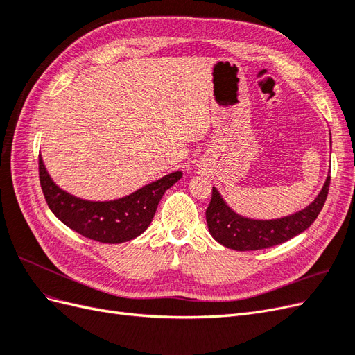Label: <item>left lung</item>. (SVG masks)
<instances>
[{
	"mask_svg": "<svg viewBox=\"0 0 355 355\" xmlns=\"http://www.w3.org/2000/svg\"><path fill=\"white\" fill-rule=\"evenodd\" d=\"M330 185L327 175L323 188L313 202L302 210L277 219H252L234 211L219 191L213 187L211 201L206 210L209 232L219 244L232 250H261L282 244L304 232L317 219L323 209Z\"/></svg>",
	"mask_w": 355,
	"mask_h": 355,
	"instance_id": "left-lung-1",
	"label": "left lung"
}]
</instances>
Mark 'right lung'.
<instances>
[{"mask_svg":"<svg viewBox=\"0 0 355 355\" xmlns=\"http://www.w3.org/2000/svg\"><path fill=\"white\" fill-rule=\"evenodd\" d=\"M40 184L53 214L68 228L101 243H124L139 237L153 222L164 192L182 178L173 171L125 197L92 201L75 197L55 184L40 155Z\"/></svg>","mask_w":355,"mask_h":355,"instance_id":"add662e5","label":"right lung"}]
</instances>
